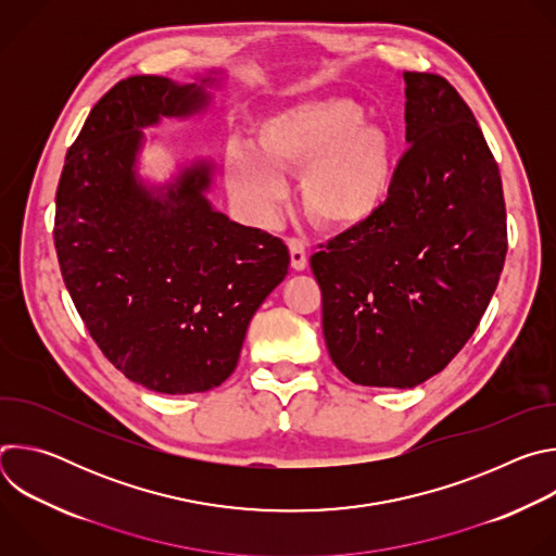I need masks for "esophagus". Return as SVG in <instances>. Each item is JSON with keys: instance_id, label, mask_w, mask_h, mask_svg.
Returning <instances> with one entry per match:
<instances>
[{"instance_id": "esophagus-1", "label": "esophagus", "mask_w": 556, "mask_h": 556, "mask_svg": "<svg viewBox=\"0 0 556 556\" xmlns=\"http://www.w3.org/2000/svg\"><path fill=\"white\" fill-rule=\"evenodd\" d=\"M288 251H290V266L294 270H305L307 266V253H305V247L301 240H288Z\"/></svg>"}]
</instances>
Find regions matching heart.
I'll return each mask as SVG.
<instances>
[{
  "mask_svg": "<svg viewBox=\"0 0 556 556\" xmlns=\"http://www.w3.org/2000/svg\"><path fill=\"white\" fill-rule=\"evenodd\" d=\"M224 172L232 198L260 219L281 195L277 172H299L305 217L324 230L350 232L369 224L389 198L393 142L387 129L363 121L356 101L321 97L260 121L255 149L230 144Z\"/></svg>",
  "mask_w": 556,
  "mask_h": 556,
  "instance_id": "b5f03b06",
  "label": "heart"
}]
</instances>
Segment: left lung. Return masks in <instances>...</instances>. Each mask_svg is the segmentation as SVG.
I'll return each mask as SVG.
<instances>
[{
  "label": "left lung",
  "instance_id": "left-lung-1",
  "mask_svg": "<svg viewBox=\"0 0 556 556\" xmlns=\"http://www.w3.org/2000/svg\"><path fill=\"white\" fill-rule=\"evenodd\" d=\"M409 149L380 213L309 257L330 358L356 384L409 389L480 326L506 251L495 157L446 78L405 72Z\"/></svg>",
  "mask_w": 556,
  "mask_h": 556
}]
</instances>
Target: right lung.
I'll return each mask as SVG.
<instances>
[{"label": "right lung", "mask_w": 556, "mask_h": 556, "mask_svg": "<svg viewBox=\"0 0 556 556\" xmlns=\"http://www.w3.org/2000/svg\"><path fill=\"white\" fill-rule=\"evenodd\" d=\"M213 84L118 81L67 149L56 189L54 249L74 307L105 358L157 393L219 387L290 266L279 237L211 206L208 161L163 187L136 174L142 127L202 112Z\"/></svg>", "instance_id": "right-lung-1"}]
</instances>
